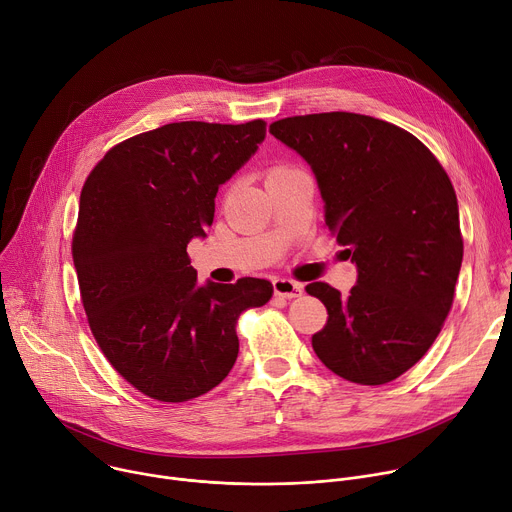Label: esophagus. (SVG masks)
<instances>
[{
  "label": "esophagus",
  "mask_w": 512,
  "mask_h": 512,
  "mask_svg": "<svg viewBox=\"0 0 512 512\" xmlns=\"http://www.w3.org/2000/svg\"><path fill=\"white\" fill-rule=\"evenodd\" d=\"M273 292H275V296L290 300V298H300L304 290L300 284L286 280V277H277V280H273Z\"/></svg>",
  "instance_id": "1"
}]
</instances>
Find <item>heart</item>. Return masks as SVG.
Masks as SVG:
<instances>
[{
  "mask_svg": "<svg viewBox=\"0 0 512 512\" xmlns=\"http://www.w3.org/2000/svg\"><path fill=\"white\" fill-rule=\"evenodd\" d=\"M286 169H288V167H273L269 173H275V171H286Z\"/></svg>",
  "mask_w": 512,
  "mask_h": 512,
  "instance_id": "heart-1",
  "label": "heart"
}]
</instances>
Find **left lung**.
Wrapping results in <instances>:
<instances>
[{
    "label": "left lung",
    "instance_id": "1",
    "mask_svg": "<svg viewBox=\"0 0 512 512\" xmlns=\"http://www.w3.org/2000/svg\"><path fill=\"white\" fill-rule=\"evenodd\" d=\"M269 132L310 165L324 222L357 265L349 296L306 286L329 312L312 349L349 382L388 384L429 351L453 302L463 259L453 185L416 136L378 118L308 114Z\"/></svg>",
    "mask_w": 512,
    "mask_h": 512
}]
</instances>
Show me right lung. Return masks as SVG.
<instances>
[{
  "mask_svg": "<svg viewBox=\"0 0 512 512\" xmlns=\"http://www.w3.org/2000/svg\"><path fill=\"white\" fill-rule=\"evenodd\" d=\"M265 141V122H173L116 145L89 173L73 235L83 308L100 349L136 390L185 402L239 355L237 318L273 286L198 282L188 243L206 239L218 188Z\"/></svg>",
  "mask_w": 512,
  "mask_h": 512,
  "instance_id": "right-lung-1",
  "label": "right lung"
}]
</instances>
